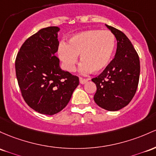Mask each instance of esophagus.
I'll list each match as a JSON object with an SVG mask.
<instances>
[{
  "label": "esophagus",
  "mask_w": 156,
  "mask_h": 156,
  "mask_svg": "<svg viewBox=\"0 0 156 156\" xmlns=\"http://www.w3.org/2000/svg\"><path fill=\"white\" fill-rule=\"evenodd\" d=\"M79 80H80V83H81V84H84V83L87 81V79H86V78H81V77H80Z\"/></svg>",
  "instance_id": "esophagus-1"
}]
</instances>
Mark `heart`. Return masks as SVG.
Masks as SVG:
<instances>
[{
  "label": "heart",
  "mask_w": 156,
  "mask_h": 156,
  "mask_svg": "<svg viewBox=\"0 0 156 156\" xmlns=\"http://www.w3.org/2000/svg\"><path fill=\"white\" fill-rule=\"evenodd\" d=\"M115 45V36L111 31L91 30L73 35L68 41V44H60L58 53L67 71L74 69L78 55H81L83 62L80 71L82 73H100L110 63Z\"/></svg>",
  "instance_id": "heart-1"
}]
</instances>
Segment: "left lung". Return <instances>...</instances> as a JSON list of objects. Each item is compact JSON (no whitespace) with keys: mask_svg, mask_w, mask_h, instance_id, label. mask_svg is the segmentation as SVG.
I'll list each match as a JSON object with an SVG mask.
<instances>
[{"mask_svg":"<svg viewBox=\"0 0 156 156\" xmlns=\"http://www.w3.org/2000/svg\"><path fill=\"white\" fill-rule=\"evenodd\" d=\"M106 26L116 37L117 49L108 66L92 79L97 87L94 101L101 108L117 111L126 107L136 94L139 81L140 61L125 34Z\"/></svg>","mask_w":156,"mask_h":156,"instance_id":"8db88e82","label":"left lung"}]
</instances>
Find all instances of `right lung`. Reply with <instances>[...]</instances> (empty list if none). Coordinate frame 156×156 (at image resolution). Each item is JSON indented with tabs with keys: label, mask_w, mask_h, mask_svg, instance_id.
Listing matches in <instances>:
<instances>
[{
	"label": "right lung",
	"mask_w": 156,
	"mask_h": 156,
	"mask_svg": "<svg viewBox=\"0 0 156 156\" xmlns=\"http://www.w3.org/2000/svg\"><path fill=\"white\" fill-rule=\"evenodd\" d=\"M57 27L41 29L27 39L15 59V73L25 102L39 113L56 114L69 103L79 78L61 69Z\"/></svg>",
	"instance_id": "add662e5"
}]
</instances>
